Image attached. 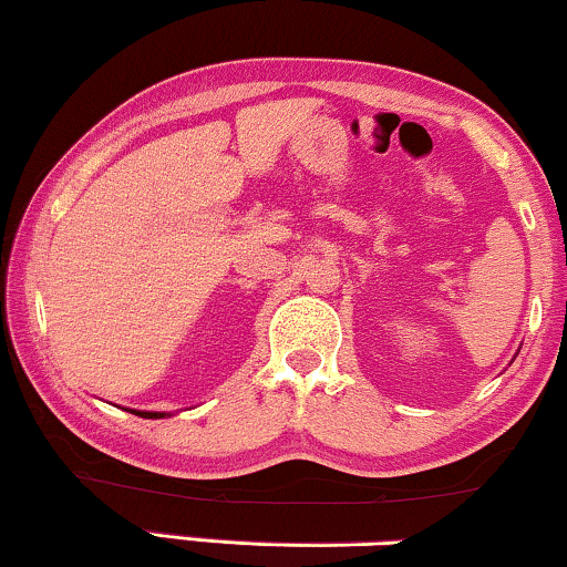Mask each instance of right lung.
<instances>
[{"instance_id": "add662e5", "label": "right lung", "mask_w": 567, "mask_h": 567, "mask_svg": "<svg viewBox=\"0 0 567 567\" xmlns=\"http://www.w3.org/2000/svg\"><path fill=\"white\" fill-rule=\"evenodd\" d=\"M130 414L135 416H143V419H164V416H172L168 411H140V409H127Z\"/></svg>"}]
</instances>
